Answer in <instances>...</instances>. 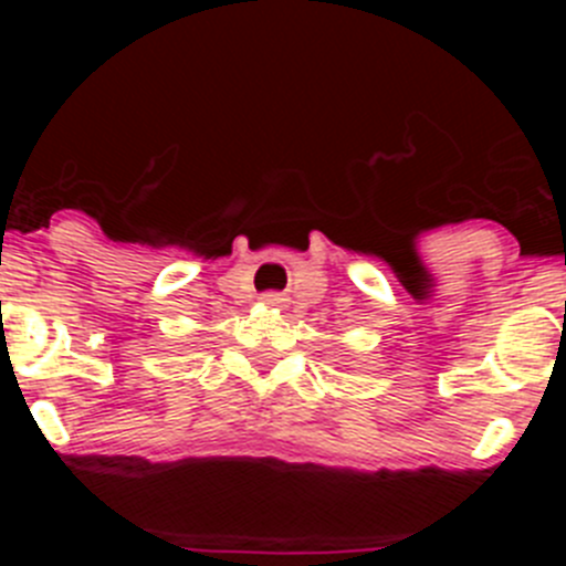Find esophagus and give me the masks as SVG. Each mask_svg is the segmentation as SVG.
I'll return each mask as SVG.
<instances>
[{"label": "esophagus", "mask_w": 566, "mask_h": 566, "mask_svg": "<svg viewBox=\"0 0 566 566\" xmlns=\"http://www.w3.org/2000/svg\"><path fill=\"white\" fill-rule=\"evenodd\" d=\"M260 303H263V306H269V308H286L289 297H286V294H280V292H266L263 297H260Z\"/></svg>", "instance_id": "34e87169"}]
</instances>
